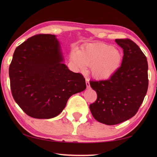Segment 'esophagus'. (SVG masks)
<instances>
[{
	"label": "esophagus",
	"mask_w": 157,
	"mask_h": 157,
	"mask_svg": "<svg viewBox=\"0 0 157 157\" xmlns=\"http://www.w3.org/2000/svg\"><path fill=\"white\" fill-rule=\"evenodd\" d=\"M86 86H87V88H90V82L88 78H86Z\"/></svg>",
	"instance_id": "esophagus-1"
}]
</instances>
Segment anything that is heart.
I'll return each instance as SVG.
<instances>
[{"mask_svg":"<svg viewBox=\"0 0 157 157\" xmlns=\"http://www.w3.org/2000/svg\"><path fill=\"white\" fill-rule=\"evenodd\" d=\"M71 59L78 71H84L86 65L91 66L93 77L98 79H107L121 67L123 55L119 50L110 45L90 43L82 45L80 51L73 50Z\"/></svg>","mask_w":157,"mask_h":157,"instance_id":"obj_1","label":"heart"}]
</instances>
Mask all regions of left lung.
<instances>
[{"label": "left lung", "instance_id": "left-lung-1", "mask_svg": "<svg viewBox=\"0 0 157 157\" xmlns=\"http://www.w3.org/2000/svg\"><path fill=\"white\" fill-rule=\"evenodd\" d=\"M123 50L121 67L111 78L90 81L97 99L90 105L94 118L106 125L122 123L134 117L148 87V62L139 46L130 39H116Z\"/></svg>", "mask_w": 157, "mask_h": 157}]
</instances>
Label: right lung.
<instances>
[{
    "mask_svg": "<svg viewBox=\"0 0 157 157\" xmlns=\"http://www.w3.org/2000/svg\"><path fill=\"white\" fill-rule=\"evenodd\" d=\"M56 36L37 34L16 48L9 66L13 97L36 119H51L65 107L73 94L84 90L86 81L63 63Z\"/></svg>",
    "mask_w": 157,
    "mask_h": 157,
    "instance_id": "1",
    "label": "right lung"
}]
</instances>
